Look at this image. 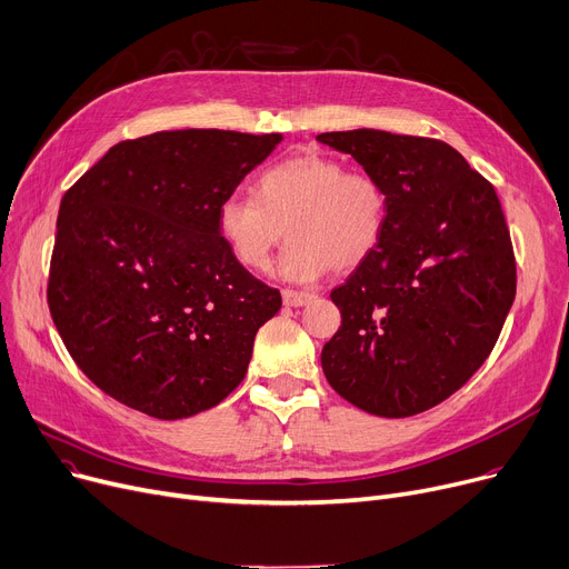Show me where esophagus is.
<instances>
[{
	"label": "esophagus",
	"instance_id": "obj_1",
	"mask_svg": "<svg viewBox=\"0 0 569 569\" xmlns=\"http://www.w3.org/2000/svg\"><path fill=\"white\" fill-rule=\"evenodd\" d=\"M312 298H315V296H312L310 291L282 289V300H284V306H289V308H300V306H308Z\"/></svg>",
	"mask_w": 569,
	"mask_h": 569
}]
</instances>
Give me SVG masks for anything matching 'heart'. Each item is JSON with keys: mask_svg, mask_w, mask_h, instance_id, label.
Wrapping results in <instances>:
<instances>
[{"mask_svg": "<svg viewBox=\"0 0 569 569\" xmlns=\"http://www.w3.org/2000/svg\"><path fill=\"white\" fill-rule=\"evenodd\" d=\"M388 194L381 181L326 153L303 151L257 177L254 194L233 192L216 207L218 237L250 271H263L271 252L291 237L278 273L310 282L353 271L370 259L386 231Z\"/></svg>", "mask_w": 569, "mask_h": 569, "instance_id": "1", "label": "heart"}]
</instances>
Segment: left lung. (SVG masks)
<instances>
[{
    "label": "left lung",
    "mask_w": 569,
    "mask_h": 569,
    "mask_svg": "<svg viewBox=\"0 0 569 569\" xmlns=\"http://www.w3.org/2000/svg\"><path fill=\"white\" fill-rule=\"evenodd\" d=\"M317 140L351 153L388 194L377 252L330 291L342 326L323 345V375L367 413H422L478 372L512 308L517 263L498 194L441 140L375 128Z\"/></svg>",
    "instance_id": "left-lung-1"
}]
</instances>
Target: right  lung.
<instances>
[{
  "label": "right lung",
  "instance_id": "right-lung-1",
  "mask_svg": "<svg viewBox=\"0 0 569 569\" xmlns=\"http://www.w3.org/2000/svg\"><path fill=\"white\" fill-rule=\"evenodd\" d=\"M280 132L188 128L114 144L61 197L48 306L80 370L160 420L237 388L254 336L282 306L229 254L216 207Z\"/></svg>",
  "mask_w": 569,
  "mask_h": 569
}]
</instances>
